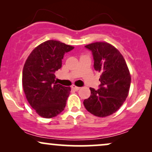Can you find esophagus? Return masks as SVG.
Returning <instances> with one entry per match:
<instances>
[{"label": "esophagus", "instance_id": "1", "mask_svg": "<svg viewBox=\"0 0 152 152\" xmlns=\"http://www.w3.org/2000/svg\"><path fill=\"white\" fill-rule=\"evenodd\" d=\"M71 88H73V89L75 90V91H78L80 89V87H78V86H76L75 85H73L72 86H71Z\"/></svg>", "mask_w": 152, "mask_h": 152}]
</instances>
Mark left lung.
Listing matches in <instances>:
<instances>
[{"mask_svg":"<svg viewBox=\"0 0 152 152\" xmlns=\"http://www.w3.org/2000/svg\"><path fill=\"white\" fill-rule=\"evenodd\" d=\"M85 47L92 52L101 84L98 90L90 88L91 96L83 105L91 114L105 117L116 112L126 100L131 85L129 71L123 56L112 45L96 42Z\"/></svg>","mask_w":152,"mask_h":152,"instance_id":"1","label":"left lung"}]
</instances>
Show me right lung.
<instances>
[{
  "instance_id": "right-lung-1",
  "label": "right lung",
  "mask_w": 152,
  "mask_h": 152,
  "mask_svg": "<svg viewBox=\"0 0 152 152\" xmlns=\"http://www.w3.org/2000/svg\"><path fill=\"white\" fill-rule=\"evenodd\" d=\"M74 48L58 41H45L34 48L23 69L24 93L31 107L50 118L64 110L70 87L55 82V72L61 68L64 54Z\"/></svg>"
}]
</instances>
